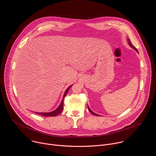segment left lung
<instances>
[{"label":"left lung","mask_w":156,"mask_h":156,"mask_svg":"<svg viewBox=\"0 0 156 156\" xmlns=\"http://www.w3.org/2000/svg\"><path fill=\"white\" fill-rule=\"evenodd\" d=\"M128 39V44H129V46L131 47V48H132L133 49H135L138 53V50H137V49L136 48H135L134 46H133V45H132V44H131V41H130V40H129V39ZM87 108H88V110H90V112H91V113H92L93 115H96V116H100L99 115H98V114H95L94 112H93V111L90 108V107H89L88 106H87Z\"/></svg>","instance_id":"1"}]
</instances>
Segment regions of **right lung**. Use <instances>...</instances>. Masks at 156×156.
Returning a JSON list of instances; mask_svg holds the SVG:
<instances>
[{
	"mask_svg": "<svg viewBox=\"0 0 156 156\" xmlns=\"http://www.w3.org/2000/svg\"><path fill=\"white\" fill-rule=\"evenodd\" d=\"M72 85H70L69 87H67V89H66L65 93H64V95L63 96V99L61 101L60 104L58 105V107L55 110H53V111H52V112H35L36 114H37V115H41V116H43V117H55V116L58 115L59 114H60L62 111L63 110V108L64 98L66 96V95L67 94V93H68V92L70 90V88L72 87Z\"/></svg>",
	"mask_w": 156,
	"mask_h": 156,
	"instance_id": "obj_1",
	"label": "right lung"
}]
</instances>
